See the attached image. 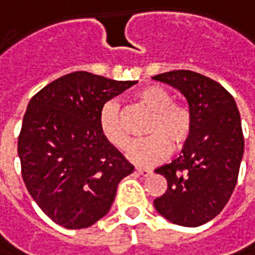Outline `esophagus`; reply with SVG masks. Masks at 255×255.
<instances>
[{"label":"esophagus","mask_w":255,"mask_h":255,"mask_svg":"<svg viewBox=\"0 0 255 255\" xmlns=\"http://www.w3.org/2000/svg\"><path fill=\"white\" fill-rule=\"evenodd\" d=\"M136 173H138V174H141V176H143V177H148V176L152 174V170H149V169H141V167H138V169H136Z\"/></svg>","instance_id":"obj_1"}]
</instances>
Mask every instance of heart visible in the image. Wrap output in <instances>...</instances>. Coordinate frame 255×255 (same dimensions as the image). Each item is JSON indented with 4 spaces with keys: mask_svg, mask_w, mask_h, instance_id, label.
Wrapping results in <instances>:
<instances>
[{
    "mask_svg": "<svg viewBox=\"0 0 255 255\" xmlns=\"http://www.w3.org/2000/svg\"><path fill=\"white\" fill-rule=\"evenodd\" d=\"M136 100L152 113L146 128L149 136L136 139L128 145V160L138 166H155L164 160L170 146L180 149L193 132V114L184 105L174 103V99L162 86H145L136 93ZM99 129L106 141L123 149L128 142V134L121 123L120 105L107 100L99 112Z\"/></svg>",
    "mask_w": 255,
    "mask_h": 255,
    "instance_id": "heart-1",
    "label": "heart"
}]
</instances>
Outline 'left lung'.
<instances>
[{"label":"left lung","instance_id":"left-lung-1","mask_svg":"<svg viewBox=\"0 0 255 255\" xmlns=\"http://www.w3.org/2000/svg\"><path fill=\"white\" fill-rule=\"evenodd\" d=\"M153 79L181 92L193 114L181 155L155 170L167 190L153 205L171 223L197 228L221 214L236 187L244 152L240 113L222 85L198 72L178 69Z\"/></svg>","mask_w":255,"mask_h":255}]
</instances>
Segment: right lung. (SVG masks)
<instances>
[{"instance_id": "obj_1", "label": "right lung", "mask_w": 255, "mask_h": 255, "mask_svg": "<svg viewBox=\"0 0 255 255\" xmlns=\"http://www.w3.org/2000/svg\"><path fill=\"white\" fill-rule=\"evenodd\" d=\"M136 81L77 71L29 102L18 138L22 177L41 211L67 229L89 228L112 207L134 166L106 141L99 112Z\"/></svg>"}]
</instances>
